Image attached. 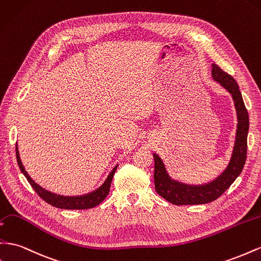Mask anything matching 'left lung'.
<instances>
[{"mask_svg":"<svg viewBox=\"0 0 261 261\" xmlns=\"http://www.w3.org/2000/svg\"><path fill=\"white\" fill-rule=\"evenodd\" d=\"M212 76L216 82L228 91L235 103L238 124L234 150L227 168L213 181L200 186H190L172 180L169 177L163 160L158 154L153 153L154 189L160 196L174 205L205 204L220 198L241 174L246 163L249 116L239 87L233 76L223 71L215 63L212 65Z\"/></svg>","mask_w":261,"mask_h":261,"instance_id":"8db88e82","label":"left lung"}]
</instances>
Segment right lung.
Wrapping results in <instances>:
<instances>
[{
  "label": "right lung",
  "mask_w": 261,
  "mask_h": 261,
  "mask_svg": "<svg viewBox=\"0 0 261 261\" xmlns=\"http://www.w3.org/2000/svg\"><path fill=\"white\" fill-rule=\"evenodd\" d=\"M16 159H17V164L19 166L20 171H22L27 181L30 182L32 188L36 191V193L40 196V198L48 204H50V205L58 208H63V210H87V208H92L98 205V204L103 202L104 199L108 196L110 192L112 179H113V175L117 169V166H115L113 168V170H112L108 175V178L104 181L103 185L100 188L94 190V191L90 192L88 194H83V195L63 196L60 194H55L50 191H48V190L41 188L30 177V174L26 172L25 168L22 164V160H20L17 145H16Z\"/></svg>",
  "instance_id": "1"
}]
</instances>
